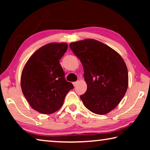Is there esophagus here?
<instances>
[{
  "label": "esophagus",
  "mask_w": 150,
  "mask_h": 150,
  "mask_svg": "<svg viewBox=\"0 0 150 150\" xmlns=\"http://www.w3.org/2000/svg\"><path fill=\"white\" fill-rule=\"evenodd\" d=\"M77 83H78V81H75V82L73 83V85H74V87H76V86H77Z\"/></svg>",
  "instance_id": "esophagus-1"
}]
</instances>
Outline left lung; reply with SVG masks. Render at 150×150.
<instances>
[{
	"instance_id": "1",
	"label": "left lung",
	"mask_w": 150,
	"mask_h": 150,
	"mask_svg": "<svg viewBox=\"0 0 150 150\" xmlns=\"http://www.w3.org/2000/svg\"><path fill=\"white\" fill-rule=\"evenodd\" d=\"M69 46L84 68L87 89L80 96L84 105L96 115L110 112L120 103L128 88L125 62L116 51L95 40L71 43Z\"/></svg>"
}]
</instances>
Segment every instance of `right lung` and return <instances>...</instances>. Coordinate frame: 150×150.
I'll list each match as a JSON object with an SVG mask.
<instances>
[{
	"mask_svg": "<svg viewBox=\"0 0 150 150\" xmlns=\"http://www.w3.org/2000/svg\"><path fill=\"white\" fill-rule=\"evenodd\" d=\"M67 50L66 43L45 45L29 58L22 71V93L31 107L40 113L59 110L67 93L74 88L65 80L59 63Z\"/></svg>",
	"mask_w": 150,
	"mask_h": 150,
	"instance_id": "1",
	"label": "right lung"
}]
</instances>
